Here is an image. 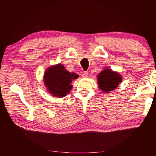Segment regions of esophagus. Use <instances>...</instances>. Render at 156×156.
I'll list each match as a JSON object with an SVG mask.
<instances>
[{"label":"esophagus","mask_w":156,"mask_h":156,"mask_svg":"<svg viewBox=\"0 0 156 156\" xmlns=\"http://www.w3.org/2000/svg\"><path fill=\"white\" fill-rule=\"evenodd\" d=\"M82 76L83 78H88L89 77V73L87 72H84L82 74Z\"/></svg>","instance_id":"esophagus-1"}]
</instances>
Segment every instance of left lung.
Returning a JSON list of instances; mask_svg holds the SVG:
<instances>
[{
    "label": "left lung",
    "instance_id": "obj_1",
    "mask_svg": "<svg viewBox=\"0 0 156 156\" xmlns=\"http://www.w3.org/2000/svg\"><path fill=\"white\" fill-rule=\"evenodd\" d=\"M99 88L105 93H109L118 87L122 82V76L109 69H105L97 76Z\"/></svg>",
    "mask_w": 156,
    "mask_h": 156
}]
</instances>
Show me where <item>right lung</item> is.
I'll return each instance as SVG.
<instances>
[{
	"instance_id": "obj_1",
	"label": "right lung",
	"mask_w": 156,
	"mask_h": 156,
	"mask_svg": "<svg viewBox=\"0 0 156 156\" xmlns=\"http://www.w3.org/2000/svg\"><path fill=\"white\" fill-rule=\"evenodd\" d=\"M77 76L69 73L61 64L51 66L47 68L44 74V83L49 93L54 97L62 98L69 93L72 89L71 85Z\"/></svg>"
}]
</instances>
